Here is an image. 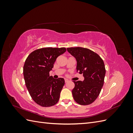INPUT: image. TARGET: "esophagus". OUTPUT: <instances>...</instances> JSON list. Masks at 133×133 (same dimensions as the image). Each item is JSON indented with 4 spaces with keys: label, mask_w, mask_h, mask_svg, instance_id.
I'll use <instances>...</instances> for the list:
<instances>
[{
    "label": "esophagus",
    "mask_w": 133,
    "mask_h": 133,
    "mask_svg": "<svg viewBox=\"0 0 133 133\" xmlns=\"http://www.w3.org/2000/svg\"><path fill=\"white\" fill-rule=\"evenodd\" d=\"M68 81H69V80H68V79H65V83H67Z\"/></svg>",
    "instance_id": "esophagus-1"
}]
</instances>
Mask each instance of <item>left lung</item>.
Listing matches in <instances>:
<instances>
[{"mask_svg": "<svg viewBox=\"0 0 133 133\" xmlns=\"http://www.w3.org/2000/svg\"><path fill=\"white\" fill-rule=\"evenodd\" d=\"M67 50L76 59V71L84 77L83 82L73 81V98L80 105H89L98 98L103 86L106 73L104 62L98 54L87 48H68Z\"/></svg>", "mask_w": 133, "mask_h": 133, "instance_id": "1", "label": "left lung"}]
</instances>
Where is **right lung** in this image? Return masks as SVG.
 Segmentation results:
<instances>
[{
	"mask_svg": "<svg viewBox=\"0 0 133 133\" xmlns=\"http://www.w3.org/2000/svg\"><path fill=\"white\" fill-rule=\"evenodd\" d=\"M65 48H44L28 55L23 67L27 89L38 105L49 107L57 104L65 84L63 78L54 79L49 75L56 59L65 53Z\"/></svg>",
	"mask_w": 133,
	"mask_h": 133,
	"instance_id": "right-lung-1",
	"label": "right lung"
}]
</instances>
